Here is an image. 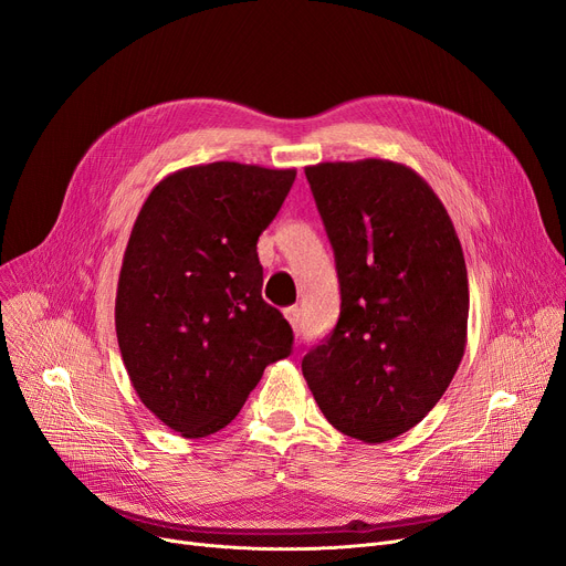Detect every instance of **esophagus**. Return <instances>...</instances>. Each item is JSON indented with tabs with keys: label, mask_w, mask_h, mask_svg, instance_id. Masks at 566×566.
I'll return each mask as SVG.
<instances>
[{
	"label": "esophagus",
	"mask_w": 566,
	"mask_h": 566,
	"mask_svg": "<svg viewBox=\"0 0 566 566\" xmlns=\"http://www.w3.org/2000/svg\"><path fill=\"white\" fill-rule=\"evenodd\" d=\"M284 318L289 321V325L293 331H298V325H301V310L298 307H286L284 310Z\"/></svg>",
	"instance_id": "obj_1"
}]
</instances>
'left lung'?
I'll return each mask as SVG.
<instances>
[{
    "label": "left lung",
    "mask_w": 566,
    "mask_h": 566,
    "mask_svg": "<svg viewBox=\"0 0 566 566\" xmlns=\"http://www.w3.org/2000/svg\"><path fill=\"white\" fill-rule=\"evenodd\" d=\"M305 176L335 250L342 312L303 358V376L337 431L392 440L427 418L463 358L459 235L431 186L401 163H318Z\"/></svg>",
    "instance_id": "8db88e82"
}]
</instances>
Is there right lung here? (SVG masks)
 Instances as JSON below:
<instances>
[{
  "instance_id": "1",
  "label": "right lung",
  "mask_w": 566,
  "mask_h": 566,
  "mask_svg": "<svg viewBox=\"0 0 566 566\" xmlns=\"http://www.w3.org/2000/svg\"><path fill=\"white\" fill-rule=\"evenodd\" d=\"M295 169L211 163L178 169L151 190L118 273V350L139 401L171 431L224 429L293 333L261 298V231Z\"/></svg>"
}]
</instances>
